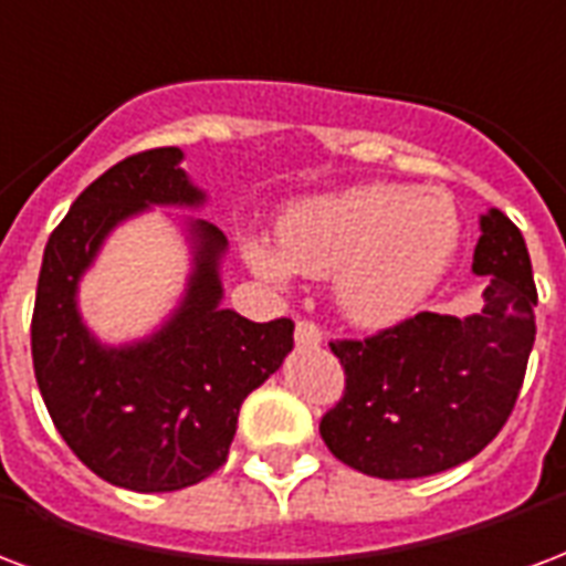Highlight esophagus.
Here are the masks:
<instances>
[{
  "label": "esophagus",
  "mask_w": 566,
  "mask_h": 566,
  "mask_svg": "<svg viewBox=\"0 0 566 566\" xmlns=\"http://www.w3.org/2000/svg\"><path fill=\"white\" fill-rule=\"evenodd\" d=\"M294 342H296V347H321L324 336H321V329H317L312 321H296Z\"/></svg>",
  "instance_id": "esophagus-1"
}]
</instances>
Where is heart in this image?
I'll use <instances>...</instances> for the list:
<instances>
[{"instance_id": "heart-1", "label": "heart", "mask_w": 566, "mask_h": 566, "mask_svg": "<svg viewBox=\"0 0 566 566\" xmlns=\"http://www.w3.org/2000/svg\"><path fill=\"white\" fill-rule=\"evenodd\" d=\"M453 200L438 191H411L368 182L333 195L296 200L275 224V242L242 240L251 270L284 284L291 270L329 279L338 312L350 324L387 329L420 308L459 249Z\"/></svg>"}]
</instances>
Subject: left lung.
Here are the masks:
<instances>
[{"mask_svg": "<svg viewBox=\"0 0 566 566\" xmlns=\"http://www.w3.org/2000/svg\"><path fill=\"white\" fill-rule=\"evenodd\" d=\"M471 272L489 279L483 312H420L366 342L333 345L347 387L321 438L338 462L380 480L432 476L501 432L537 336L528 245L501 209L480 216Z\"/></svg>", "mask_w": 566, "mask_h": 566, "instance_id": "1", "label": "left lung"}]
</instances>
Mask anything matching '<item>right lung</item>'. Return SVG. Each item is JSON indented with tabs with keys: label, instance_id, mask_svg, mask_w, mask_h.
<instances>
[{
	"label": "right lung",
	"instance_id": "obj_1",
	"mask_svg": "<svg viewBox=\"0 0 566 566\" xmlns=\"http://www.w3.org/2000/svg\"><path fill=\"white\" fill-rule=\"evenodd\" d=\"M161 146L95 179L50 233L35 315L32 366L53 426L92 474L132 492H177L228 459L245 396L279 371L294 324H254L224 308L228 240L216 224L177 216L188 249L186 291L153 333L104 342L81 312V282L104 242L155 207L203 209L207 191Z\"/></svg>",
	"mask_w": 566,
	"mask_h": 566
}]
</instances>
